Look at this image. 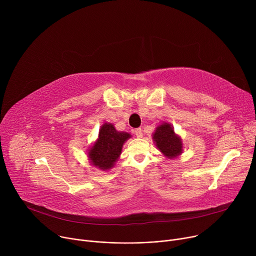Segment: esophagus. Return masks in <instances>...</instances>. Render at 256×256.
I'll list each match as a JSON object with an SVG mask.
<instances>
[{
  "label": "esophagus",
  "instance_id": "34e87169",
  "mask_svg": "<svg viewBox=\"0 0 256 256\" xmlns=\"http://www.w3.org/2000/svg\"><path fill=\"white\" fill-rule=\"evenodd\" d=\"M134 134H136L138 138H142V128H136V130H134Z\"/></svg>",
  "mask_w": 256,
  "mask_h": 256
}]
</instances>
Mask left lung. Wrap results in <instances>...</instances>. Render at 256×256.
<instances>
[{
	"instance_id": "obj_1",
	"label": "left lung",
	"mask_w": 256,
	"mask_h": 256,
	"mask_svg": "<svg viewBox=\"0 0 256 256\" xmlns=\"http://www.w3.org/2000/svg\"><path fill=\"white\" fill-rule=\"evenodd\" d=\"M153 138L158 149L169 159L175 158L182 152V144L169 124H163L156 128Z\"/></svg>"
}]
</instances>
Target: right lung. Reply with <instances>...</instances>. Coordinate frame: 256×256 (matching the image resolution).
Returning <instances> with one entry per match:
<instances>
[{"instance_id":"1","label":"right lung","mask_w":256,"mask_h":256,"mask_svg":"<svg viewBox=\"0 0 256 256\" xmlns=\"http://www.w3.org/2000/svg\"><path fill=\"white\" fill-rule=\"evenodd\" d=\"M130 138V134L118 132L112 124H104L97 142L89 151L91 163L102 170L110 169L122 153L124 142Z\"/></svg>"}]
</instances>
